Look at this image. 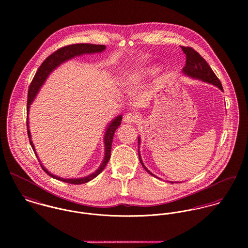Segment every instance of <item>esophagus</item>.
Returning <instances> with one entry per match:
<instances>
[{"instance_id":"esophagus-1","label":"esophagus","mask_w":248,"mask_h":248,"mask_svg":"<svg viewBox=\"0 0 248 248\" xmlns=\"http://www.w3.org/2000/svg\"><path fill=\"white\" fill-rule=\"evenodd\" d=\"M124 122L128 123V124H132V123H136L139 121V115L135 114V113H127L124 116Z\"/></svg>"}]
</instances>
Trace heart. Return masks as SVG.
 Segmentation results:
<instances>
[{
  "instance_id": "b5f03b06",
  "label": "heart",
  "mask_w": 248,
  "mask_h": 248,
  "mask_svg": "<svg viewBox=\"0 0 248 248\" xmlns=\"http://www.w3.org/2000/svg\"><path fill=\"white\" fill-rule=\"evenodd\" d=\"M159 71L158 65H148L132 71L124 80V87L126 90L134 89L138 84L144 81L146 78L155 74Z\"/></svg>"
}]
</instances>
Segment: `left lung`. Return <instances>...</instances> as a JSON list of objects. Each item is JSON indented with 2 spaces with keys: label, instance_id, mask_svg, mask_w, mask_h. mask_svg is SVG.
Wrapping results in <instances>:
<instances>
[{
  "label": "left lung",
  "instance_id": "left-lung-1",
  "mask_svg": "<svg viewBox=\"0 0 248 248\" xmlns=\"http://www.w3.org/2000/svg\"><path fill=\"white\" fill-rule=\"evenodd\" d=\"M181 49L186 55V64H185V67L182 69V72L184 75L191 77L193 79H198V80H202L203 82L212 84L214 86L217 87L219 90L223 91L220 81L216 76L212 69L209 67L207 62L195 49L189 46H181ZM140 138L139 137V148H140ZM139 156L143 168L153 177H155L152 172H150L144 165L140 156V149H139ZM169 182L174 183L173 181H169Z\"/></svg>",
  "mask_w": 248,
  "mask_h": 248
}]
</instances>
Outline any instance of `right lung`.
<instances>
[{"label": "right lung", "mask_w": 248, "mask_h": 248, "mask_svg": "<svg viewBox=\"0 0 248 248\" xmlns=\"http://www.w3.org/2000/svg\"><path fill=\"white\" fill-rule=\"evenodd\" d=\"M106 48V46L104 45H92V44H74V45H70V46H66L64 47L59 48L58 50H56L55 52H53L52 54H50L40 66V68L38 69V71L36 72L35 76L30 86L29 89V94H28V106H27V126H28V135H29V139L31 145L35 153L36 156L38 158V160L40 161L37 153H36L35 147L33 145V142L31 140V131H30V122H29V113H30V108L31 105L32 104V102L35 99L37 93H39L41 87L44 85V83L46 82V80L47 79L48 75L54 71L56 68H58L61 64L71 60L72 58H74L75 56H80L83 54H93V53H99L104 51ZM121 120H122V115H117L114 119H112V121H110V123H108V126L107 127L106 131H105V135H104V146H105V155H104V159L102 161V163L100 164V166L98 167V169L93 172V174L84 177H78V178H63V177H57L51 173H49L41 163V167L42 169L51 177L64 181V182H68L71 184H83V183H87L90 180L93 179L94 177H97L106 167L107 163L109 160L110 157V150H111V143H112V139L114 136V133L116 131V129L119 127V125L121 124Z\"/></svg>", "instance_id": "add662e5"}]
</instances>
